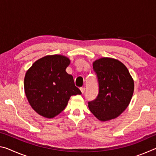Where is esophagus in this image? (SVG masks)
<instances>
[{"instance_id": "1", "label": "esophagus", "mask_w": 156, "mask_h": 156, "mask_svg": "<svg viewBox=\"0 0 156 156\" xmlns=\"http://www.w3.org/2000/svg\"><path fill=\"white\" fill-rule=\"evenodd\" d=\"M80 91L82 92V94H84V91H85V88H84V87H80Z\"/></svg>"}]
</instances>
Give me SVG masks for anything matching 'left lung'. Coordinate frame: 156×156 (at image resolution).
<instances>
[{"instance_id":"8db88e82","label":"left lung","mask_w":156,"mask_h":156,"mask_svg":"<svg viewBox=\"0 0 156 156\" xmlns=\"http://www.w3.org/2000/svg\"><path fill=\"white\" fill-rule=\"evenodd\" d=\"M99 91L96 99L88 102L91 112L99 120L117 118L130 103L134 90L133 78L119 60L102 58L94 62Z\"/></svg>"}]
</instances>
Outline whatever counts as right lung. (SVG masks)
I'll list each match as a JSON object with an SVG mask.
<instances>
[{
    "label": "right lung",
    "mask_w": 156,
    "mask_h": 156,
    "mask_svg": "<svg viewBox=\"0 0 156 156\" xmlns=\"http://www.w3.org/2000/svg\"><path fill=\"white\" fill-rule=\"evenodd\" d=\"M69 63V59L61 55L47 56L34 62L26 73V96L39 115L54 118L65 109L71 96L81 94L73 76L66 72Z\"/></svg>",
    "instance_id": "1"
}]
</instances>
